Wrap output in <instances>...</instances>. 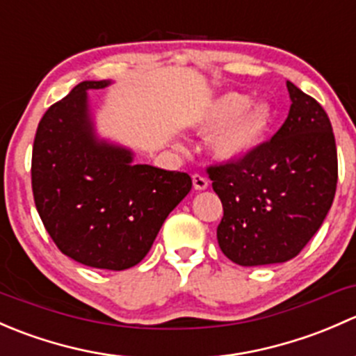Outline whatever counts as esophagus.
<instances>
[{"instance_id":"34e87169","label":"esophagus","mask_w":356,"mask_h":356,"mask_svg":"<svg viewBox=\"0 0 356 356\" xmlns=\"http://www.w3.org/2000/svg\"><path fill=\"white\" fill-rule=\"evenodd\" d=\"M193 186H195L196 191H204V189L208 188L207 177H203V175L200 174H195L193 175Z\"/></svg>"}]
</instances>
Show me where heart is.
<instances>
[{"label": "heart", "mask_w": 356, "mask_h": 356, "mask_svg": "<svg viewBox=\"0 0 356 356\" xmlns=\"http://www.w3.org/2000/svg\"><path fill=\"white\" fill-rule=\"evenodd\" d=\"M267 102H250L241 92H224L195 118V131L208 138V152L218 161H238L264 143L274 125Z\"/></svg>", "instance_id": "obj_1"}]
</instances>
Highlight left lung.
I'll list each match as a JSON object with an SVG mask.
<instances>
[{"label":"left lung","mask_w":356,"mask_h":356,"mask_svg":"<svg viewBox=\"0 0 356 356\" xmlns=\"http://www.w3.org/2000/svg\"><path fill=\"white\" fill-rule=\"evenodd\" d=\"M288 118L268 143L239 161L208 168L224 207L222 253L243 267L282 264L321 229L337 184V153L324 108L286 82Z\"/></svg>","instance_id":"8db88e82"}]
</instances>
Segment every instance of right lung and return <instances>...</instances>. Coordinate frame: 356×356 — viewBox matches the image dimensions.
Listing matches in <instances>:
<instances>
[{
  "label": "right lung",
  "mask_w": 356,
  "mask_h": 356,
  "mask_svg": "<svg viewBox=\"0 0 356 356\" xmlns=\"http://www.w3.org/2000/svg\"><path fill=\"white\" fill-rule=\"evenodd\" d=\"M84 81L41 118L32 148L35 208L63 254L82 265L125 270L152 250L172 210L191 191L184 172L134 163L131 148L102 138Z\"/></svg>",
  "instance_id": "add662e5"
}]
</instances>
